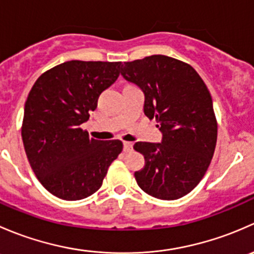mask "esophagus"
<instances>
[{
  "mask_svg": "<svg viewBox=\"0 0 254 254\" xmlns=\"http://www.w3.org/2000/svg\"><path fill=\"white\" fill-rule=\"evenodd\" d=\"M131 150H132V142L125 141L124 142V151L129 152V151H131Z\"/></svg>",
  "mask_w": 254,
  "mask_h": 254,
  "instance_id": "1",
  "label": "esophagus"
}]
</instances>
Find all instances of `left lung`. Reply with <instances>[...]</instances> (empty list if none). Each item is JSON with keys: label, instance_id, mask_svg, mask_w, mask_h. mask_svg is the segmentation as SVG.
Masks as SVG:
<instances>
[{"label": "left lung", "instance_id": "8db88e82", "mask_svg": "<svg viewBox=\"0 0 254 254\" xmlns=\"http://www.w3.org/2000/svg\"><path fill=\"white\" fill-rule=\"evenodd\" d=\"M120 73L143 92V113L162 132L161 142L134 145L145 157L135 179L148 195L182 198L198 186L214 156L217 124L209 89L190 65L165 55L124 63Z\"/></svg>", "mask_w": 254, "mask_h": 254}]
</instances>
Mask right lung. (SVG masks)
Instances as JSON below:
<instances>
[{"mask_svg": "<svg viewBox=\"0 0 254 254\" xmlns=\"http://www.w3.org/2000/svg\"><path fill=\"white\" fill-rule=\"evenodd\" d=\"M122 63L72 60L35 81L24 106L22 139L33 172L48 191L79 200L101 188L123 150L119 140L91 139L81 125L119 77Z\"/></svg>", "mask_w": 254, "mask_h": 254, "instance_id": "1", "label": "right lung"}]
</instances>
